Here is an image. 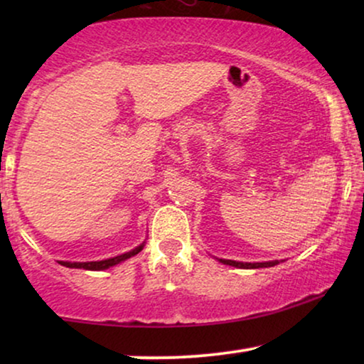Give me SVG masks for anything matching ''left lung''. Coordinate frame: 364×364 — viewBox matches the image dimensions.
Wrapping results in <instances>:
<instances>
[{
  "label": "left lung",
  "mask_w": 364,
  "mask_h": 364,
  "mask_svg": "<svg viewBox=\"0 0 364 364\" xmlns=\"http://www.w3.org/2000/svg\"><path fill=\"white\" fill-rule=\"evenodd\" d=\"M222 262L223 265H230V267H237V268H268V267H275L278 265V260L273 262H262V263H243V262H235V260H218Z\"/></svg>",
  "instance_id": "obj_1"
}]
</instances>
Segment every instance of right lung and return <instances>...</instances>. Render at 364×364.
<instances>
[{
    "instance_id": "obj_1",
    "label": "right lung",
    "mask_w": 364,
    "mask_h": 364,
    "mask_svg": "<svg viewBox=\"0 0 364 364\" xmlns=\"http://www.w3.org/2000/svg\"><path fill=\"white\" fill-rule=\"evenodd\" d=\"M142 248H144V243H141V245L136 247L131 252L122 253V255H117L114 258H107V260H101V262H59V263H61L63 267H68V268H84V270H106V268H109V267H114V265H117V263L127 260V258L137 255V253L141 252Z\"/></svg>"
}]
</instances>
